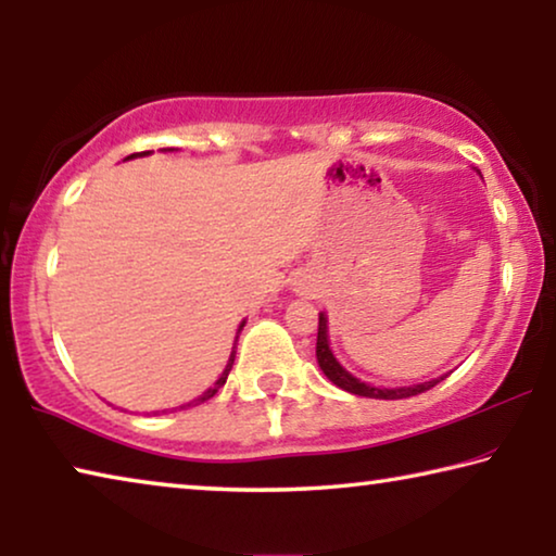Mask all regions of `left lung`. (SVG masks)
I'll return each instance as SVG.
<instances>
[{"instance_id": "8db88e82", "label": "left lung", "mask_w": 556, "mask_h": 556, "mask_svg": "<svg viewBox=\"0 0 556 556\" xmlns=\"http://www.w3.org/2000/svg\"><path fill=\"white\" fill-rule=\"evenodd\" d=\"M316 361L318 368L324 370V375L331 380L336 388H341L351 394H357V397H372V400H404V397H414V394L427 392L439 384L446 375L441 378H434L429 382H419V384H409V388H372L368 382H361L353 378L341 363L336 361V355L331 353V345H328V321L326 314H318V338H316Z\"/></svg>"}]
</instances>
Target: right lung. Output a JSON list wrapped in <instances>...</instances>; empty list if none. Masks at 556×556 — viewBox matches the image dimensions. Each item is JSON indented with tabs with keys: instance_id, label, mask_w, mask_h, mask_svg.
<instances>
[{
	"instance_id": "right-lung-1",
	"label": "right lung",
	"mask_w": 556,
	"mask_h": 556,
	"mask_svg": "<svg viewBox=\"0 0 556 556\" xmlns=\"http://www.w3.org/2000/svg\"><path fill=\"white\" fill-rule=\"evenodd\" d=\"M147 154H152V152H139V154H129L127 159H135V156H147ZM242 326H244V321L240 324V328H238V336H235V343H238V338H240V331H242ZM235 343H232V353H230V357H228V365H225V370H223V375L218 380H215V384L213 388H208L205 390L199 400H193V402H188V404H181V409L184 407H193V404H201V402H205V400H211L215 392H218L223 384H225V380H228V375H230V368H232V363H235Z\"/></svg>"
}]
</instances>
